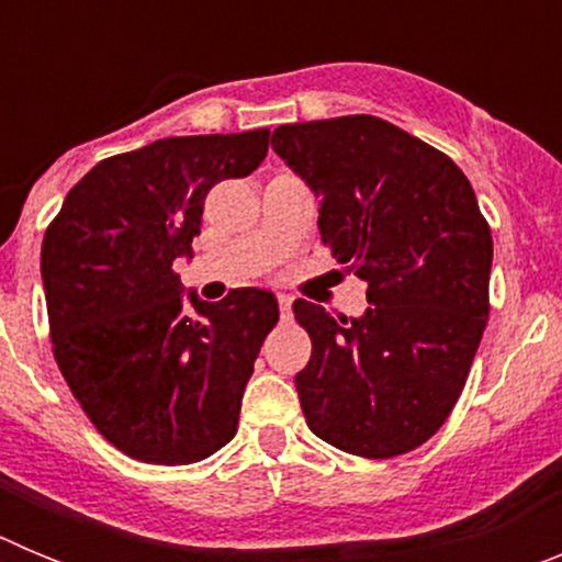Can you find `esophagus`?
<instances>
[{"instance_id":"34e87169","label":"esophagus","mask_w":562,"mask_h":562,"mask_svg":"<svg viewBox=\"0 0 562 562\" xmlns=\"http://www.w3.org/2000/svg\"><path fill=\"white\" fill-rule=\"evenodd\" d=\"M278 310H281V324H286V321L292 317V297L278 295Z\"/></svg>"}]
</instances>
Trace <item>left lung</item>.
I'll list each match as a JSON object with an SVG mask.
<instances>
[{
  "label": "left lung",
  "instance_id": "left-lung-1",
  "mask_svg": "<svg viewBox=\"0 0 562 562\" xmlns=\"http://www.w3.org/2000/svg\"><path fill=\"white\" fill-rule=\"evenodd\" d=\"M272 148L321 196V241L369 284L362 317L297 297L312 357L306 425L342 453L394 459L448 422L490 317L493 236L448 154L374 114L292 123Z\"/></svg>",
  "mask_w": 562,
  "mask_h": 562
}]
</instances>
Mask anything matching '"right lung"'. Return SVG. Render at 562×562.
Segmentation results:
<instances>
[{
    "mask_svg": "<svg viewBox=\"0 0 562 562\" xmlns=\"http://www.w3.org/2000/svg\"><path fill=\"white\" fill-rule=\"evenodd\" d=\"M270 128L166 137L114 154L67 193L42 241L49 340L98 434L146 464H193L236 436L241 394L278 324L272 292L182 304L216 182L261 166Z\"/></svg>",
    "mask_w": 562,
    "mask_h": 562,
    "instance_id": "add662e5",
    "label": "right lung"
}]
</instances>
